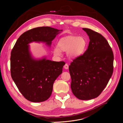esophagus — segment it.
<instances>
[{
  "label": "esophagus",
  "mask_w": 123,
  "mask_h": 123,
  "mask_svg": "<svg viewBox=\"0 0 123 123\" xmlns=\"http://www.w3.org/2000/svg\"><path fill=\"white\" fill-rule=\"evenodd\" d=\"M64 68L65 69H69V66H68V64H66L65 65V66H64Z\"/></svg>",
  "instance_id": "34e87169"
}]
</instances>
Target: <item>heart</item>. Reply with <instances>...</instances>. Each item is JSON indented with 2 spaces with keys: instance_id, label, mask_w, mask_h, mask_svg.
<instances>
[{
  "instance_id": "1",
  "label": "heart",
  "mask_w": 123,
  "mask_h": 123,
  "mask_svg": "<svg viewBox=\"0 0 123 123\" xmlns=\"http://www.w3.org/2000/svg\"><path fill=\"white\" fill-rule=\"evenodd\" d=\"M88 45L87 41L83 37L67 36L61 38L57 46L53 48V53L56 56H61L62 52H68V57L75 59L82 55Z\"/></svg>"
}]
</instances>
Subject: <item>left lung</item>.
<instances>
[{
    "label": "left lung",
    "instance_id": "1",
    "mask_svg": "<svg viewBox=\"0 0 123 123\" xmlns=\"http://www.w3.org/2000/svg\"><path fill=\"white\" fill-rule=\"evenodd\" d=\"M89 37L88 49L69 67L73 94L81 100L97 98L109 82L113 71L114 56L107 40L99 33L83 28Z\"/></svg>",
    "mask_w": 123,
    "mask_h": 123
}]
</instances>
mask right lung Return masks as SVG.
Masks as SVG:
<instances>
[{
	"label": "right lung",
	"instance_id": "right-lung-1",
	"mask_svg": "<svg viewBox=\"0 0 123 123\" xmlns=\"http://www.w3.org/2000/svg\"><path fill=\"white\" fill-rule=\"evenodd\" d=\"M62 31L50 27L30 30L20 36L11 51V76L18 90L29 101L42 102L50 98L54 81L62 74L65 62L51 61L46 57L33 58L29 44L42 42L50 47Z\"/></svg>",
	"mask_w": 123,
	"mask_h": 123
}]
</instances>
